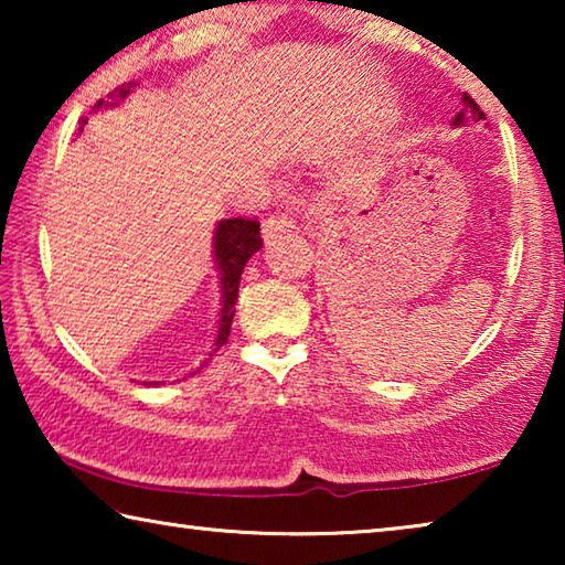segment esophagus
Instances as JSON below:
<instances>
[{"label":"esophagus","mask_w":565,"mask_h":565,"mask_svg":"<svg viewBox=\"0 0 565 565\" xmlns=\"http://www.w3.org/2000/svg\"><path fill=\"white\" fill-rule=\"evenodd\" d=\"M294 226H296L294 218L281 214V216H269V218H266L264 226H262V232H264V238H276V236L284 234V232H291Z\"/></svg>","instance_id":"esophagus-1"}]
</instances>
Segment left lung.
<instances>
[{
    "label": "left lung",
    "instance_id": "8db88e82",
    "mask_svg": "<svg viewBox=\"0 0 565 565\" xmlns=\"http://www.w3.org/2000/svg\"><path fill=\"white\" fill-rule=\"evenodd\" d=\"M461 102H463V111H458V114H456V119H454L456 127H458V124H463V117H466V114H471L473 121H478V119H486V114L481 111V107H478V104H476L471 97H468V94H463Z\"/></svg>",
    "mask_w": 565,
    "mask_h": 565
}]
</instances>
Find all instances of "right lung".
Returning a JSON list of instances; mask_svg holds the SVG:
<instances>
[{"instance_id": "right-lung-1", "label": "right lung", "mask_w": 565, "mask_h": 565, "mask_svg": "<svg viewBox=\"0 0 565 565\" xmlns=\"http://www.w3.org/2000/svg\"><path fill=\"white\" fill-rule=\"evenodd\" d=\"M134 89V84H121L114 92H109L107 99H99L94 104V111L97 109H107V107H117V104L127 97V94ZM87 124V119H84ZM262 228L256 218H222L216 224L214 232V262L218 269V284H222V311H218V331L214 339V347L209 351V359L202 363L199 369H204L209 361H212L214 353L224 347L228 341V331H232V321H234V303L238 296V281H242V271L246 262L262 248ZM196 369V371H199Z\"/></svg>"}]
</instances>
